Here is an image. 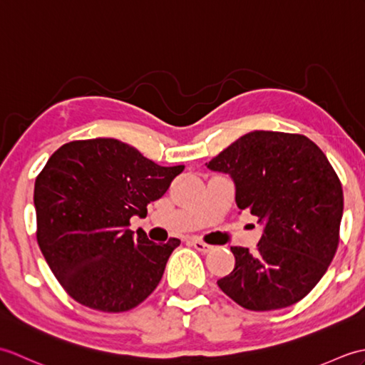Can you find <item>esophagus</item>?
I'll use <instances>...</instances> for the list:
<instances>
[{"instance_id": "34e87169", "label": "esophagus", "mask_w": 365, "mask_h": 365, "mask_svg": "<svg viewBox=\"0 0 365 365\" xmlns=\"http://www.w3.org/2000/svg\"><path fill=\"white\" fill-rule=\"evenodd\" d=\"M191 243H192V246H195L199 252H204L205 254V252H210L213 250V246L207 245L204 242H200V240H192Z\"/></svg>"}]
</instances>
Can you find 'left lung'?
Instances as JSON below:
<instances>
[{"mask_svg":"<svg viewBox=\"0 0 365 365\" xmlns=\"http://www.w3.org/2000/svg\"><path fill=\"white\" fill-rule=\"evenodd\" d=\"M235 183L240 210L263 226L257 251L232 246L235 268L220 289L250 311L301 301L327 273L339 246L344 192L327 155L311 139L255 130L207 163Z\"/></svg>","mask_w":365,"mask_h":365,"instance_id":"1","label":"left lung"}]
</instances>
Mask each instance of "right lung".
<instances>
[{
    "label": "right lung",
    "instance_id": "obj_1",
    "mask_svg": "<svg viewBox=\"0 0 365 365\" xmlns=\"http://www.w3.org/2000/svg\"><path fill=\"white\" fill-rule=\"evenodd\" d=\"M185 166H160L113 138L72 141L34 183L37 243L53 274L80 304L125 312L157 289L178 238L153 243L128 229Z\"/></svg>",
    "mask_w": 365,
    "mask_h": 365
}]
</instances>
